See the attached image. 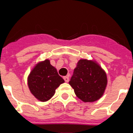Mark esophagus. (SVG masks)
<instances>
[{"mask_svg":"<svg viewBox=\"0 0 133 133\" xmlns=\"http://www.w3.org/2000/svg\"><path fill=\"white\" fill-rule=\"evenodd\" d=\"M64 81H65L66 83H68V82H69V77H68V76H66V77H64Z\"/></svg>","mask_w":133,"mask_h":133,"instance_id":"34e87169","label":"esophagus"}]
</instances>
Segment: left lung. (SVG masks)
<instances>
[{"instance_id":"1","label":"left lung","mask_w":133,"mask_h":133,"mask_svg":"<svg viewBox=\"0 0 133 133\" xmlns=\"http://www.w3.org/2000/svg\"><path fill=\"white\" fill-rule=\"evenodd\" d=\"M107 84V75L98 64L81 59L77 63L69 84L83 101L94 102L103 96Z\"/></svg>"}]
</instances>
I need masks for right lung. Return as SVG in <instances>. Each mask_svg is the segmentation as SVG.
<instances>
[{
    "label": "right lung",
    "mask_w": 133,
    "mask_h": 133,
    "mask_svg": "<svg viewBox=\"0 0 133 133\" xmlns=\"http://www.w3.org/2000/svg\"><path fill=\"white\" fill-rule=\"evenodd\" d=\"M64 81L52 66L49 60H45L35 66L28 77L30 92L42 102L47 101L55 95V90Z\"/></svg>",
    "instance_id": "1"
}]
</instances>
